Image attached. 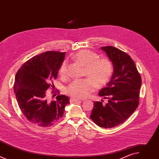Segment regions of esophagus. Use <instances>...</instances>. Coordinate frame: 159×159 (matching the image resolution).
I'll return each instance as SVG.
<instances>
[{
  "label": "esophagus",
  "mask_w": 159,
  "mask_h": 159,
  "mask_svg": "<svg viewBox=\"0 0 159 159\" xmlns=\"http://www.w3.org/2000/svg\"><path fill=\"white\" fill-rule=\"evenodd\" d=\"M70 101L71 102H80L81 101L80 100H79V99H75V98H71Z\"/></svg>",
  "instance_id": "1"
}]
</instances>
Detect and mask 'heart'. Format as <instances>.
I'll list each match as a JSON object with an SVG mask.
<instances>
[{"mask_svg":"<svg viewBox=\"0 0 159 159\" xmlns=\"http://www.w3.org/2000/svg\"><path fill=\"white\" fill-rule=\"evenodd\" d=\"M72 58L84 66V75L90 78L74 80L66 87V93L74 98H85L94 91L96 84L98 87L104 85L112 75L113 68L111 62L106 58H98V55L92 51L82 50L75 53ZM58 72L61 76L66 75V61L61 64Z\"/></svg>","mask_w":159,"mask_h":159,"instance_id":"b5f03b06","label":"heart"}]
</instances>
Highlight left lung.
<instances>
[{
    "instance_id": "left-lung-1",
    "label": "left lung",
    "mask_w": 159,
    "mask_h": 159,
    "mask_svg": "<svg viewBox=\"0 0 159 159\" xmlns=\"http://www.w3.org/2000/svg\"><path fill=\"white\" fill-rule=\"evenodd\" d=\"M101 49L112 62L113 73L99 93L108 102L102 105V102H95L90 118L100 127L113 128L126 121L137 108L142 79L133 60L125 52L111 46Z\"/></svg>"
}]
</instances>
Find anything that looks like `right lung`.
Masks as SVG:
<instances>
[{"instance_id":"obj_1","label":"right lung","mask_w":159,"mask_h":159,"mask_svg":"<svg viewBox=\"0 0 159 159\" xmlns=\"http://www.w3.org/2000/svg\"><path fill=\"white\" fill-rule=\"evenodd\" d=\"M65 56V52L53 51L34 56L22 65L16 75L14 90L18 106L35 126H52L63 116L65 106L70 103L65 95H58L55 101H50L46 93L53 87L52 80L57 77Z\"/></svg>"}]
</instances>
